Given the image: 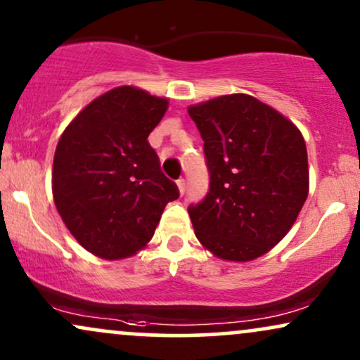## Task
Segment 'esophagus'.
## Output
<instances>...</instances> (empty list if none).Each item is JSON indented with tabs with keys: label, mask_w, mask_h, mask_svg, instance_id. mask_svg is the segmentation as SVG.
<instances>
[{
	"label": "esophagus",
	"mask_w": 360,
	"mask_h": 360,
	"mask_svg": "<svg viewBox=\"0 0 360 360\" xmlns=\"http://www.w3.org/2000/svg\"><path fill=\"white\" fill-rule=\"evenodd\" d=\"M176 185H179L180 193H181V195H184L185 190H187V181H185V179H179V180H176Z\"/></svg>",
	"instance_id": "1"
}]
</instances>
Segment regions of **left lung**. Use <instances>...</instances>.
<instances>
[{"instance_id": "left-lung-1", "label": "left lung", "mask_w": 360, "mask_h": 360, "mask_svg": "<svg viewBox=\"0 0 360 360\" xmlns=\"http://www.w3.org/2000/svg\"><path fill=\"white\" fill-rule=\"evenodd\" d=\"M204 139L209 192L188 207L197 239L227 261H251L285 238L308 195L305 139L248 94L188 108Z\"/></svg>"}]
</instances>
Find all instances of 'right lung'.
Listing matches in <instances>:
<instances>
[{
    "label": "right lung",
    "mask_w": 360,
    "mask_h": 360,
    "mask_svg": "<svg viewBox=\"0 0 360 360\" xmlns=\"http://www.w3.org/2000/svg\"><path fill=\"white\" fill-rule=\"evenodd\" d=\"M168 101L122 86L80 111L58 139L52 190L62 221L82 248L121 259L153 238L165 205L180 195L148 136Z\"/></svg>",
    "instance_id": "obj_1"
}]
</instances>
